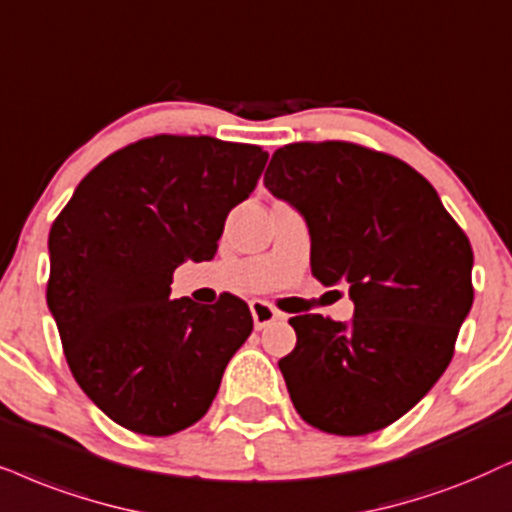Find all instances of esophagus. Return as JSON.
<instances>
[{
	"label": "esophagus",
	"mask_w": 512,
	"mask_h": 512,
	"mask_svg": "<svg viewBox=\"0 0 512 512\" xmlns=\"http://www.w3.org/2000/svg\"><path fill=\"white\" fill-rule=\"evenodd\" d=\"M250 312H252V321H255L257 331H262L264 326H269V323H274L283 316L281 312H276V309L264 300H252L250 302Z\"/></svg>",
	"instance_id": "1"
}]
</instances>
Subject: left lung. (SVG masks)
I'll list each match as a JSON object with an SVG mask.
<instances>
[{
  "label": "left lung",
  "mask_w": 512,
  "mask_h": 512,
  "mask_svg": "<svg viewBox=\"0 0 512 512\" xmlns=\"http://www.w3.org/2000/svg\"><path fill=\"white\" fill-rule=\"evenodd\" d=\"M264 186L304 215L312 274L349 288V323L290 319L278 361L295 411L342 437L383 430L446 371L472 307V248L423 174L349 141H300L271 155Z\"/></svg>",
  "instance_id": "left-lung-1"
}]
</instances>
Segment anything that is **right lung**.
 <instances>
[{
    "instance_id": "obj_1",
    "label": "right lung",
    "mask_w": 512,
    "mask_h": 512,
    "mask_svg": "<svg viewBox=\"0 0 512 512\" xmlns=\"http://www.w3.org/2000/svg\"><path fill=\"white\" fill-rule=\"evenodd\" d=\"M267 151L158 134L101 160L49 231L47 304L77 385L108 418L167 437L210 409L252 333L248 304L170 300L186 260H212Z\"/></svg>"
}]
</instances>
